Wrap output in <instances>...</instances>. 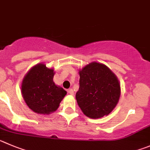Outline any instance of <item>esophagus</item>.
Wrapping results in <instances>:
<instances>
[{"mask_svg": "<svg viewBox=\"0 0 150 150\" xmlns=\"http://www.w3.org/2000/svg\"><path fill=\"white\" fill-rule=\"evenodd\" d=\"M68 93L69 94H70V95H74V91H73V89H69L68 90Z\"/></svg>", "mask_w": 150, "mask_h": 150, "instance_id": "esophagus-1", "label": "esophagus"}]
</instances>
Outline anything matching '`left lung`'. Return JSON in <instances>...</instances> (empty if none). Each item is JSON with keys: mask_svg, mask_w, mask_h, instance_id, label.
<instances>
[{"mask_svg": "<svg viewBox=\"0 0 150 150\" xmlns=\"http://www.w3.org/2000/svg\"><path fill=\"white\" fill-rule=\"evenodd\" d=\"M77 102L84 115L100 118L110 114L117 105L121 87L117 77L104 64L93 62L79 72Z\"/></svg>", "mask_w": 150, "mask_h": 150, "instance_id": "left-lung-1", "label": "left lung"}]
</instances>
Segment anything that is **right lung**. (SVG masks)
Here are the masks:
<instances>
[{"mask_svg":"<svg viewBox=\"0 0 150 150\" xmlns=\"http://www.w3.org/2000/svg\"><path fill=\"white\" fill-rule=\"evenodd\" d=\"M54 70L37 64L29 71L22 82V96L28 107L38 114H50L59 107L67 92L53 82Z\"/></svg>","mask_w":150,"mask_h":150,"instance_id":"add662e5","label":"right lung"}]
</instances>
